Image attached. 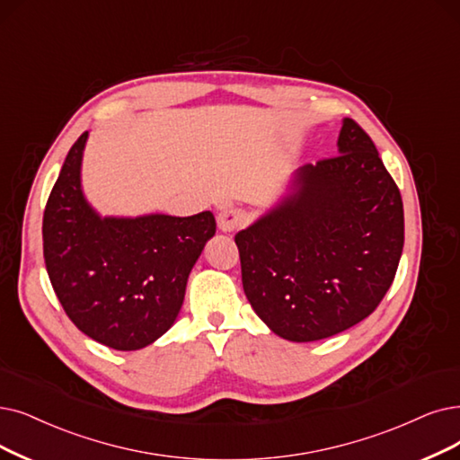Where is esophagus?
Masks as SVG:
<instances>
[{
    "instance_id": "esophagus-1",
    "label": "esophagus",
    "mask_w": 460,
    "mask_h": 460,
    "mask_svg": "<svg viewBox=\"0 0 460 460\" xmlns=\"http://www.w3.org/2000/svg\"><path fill=\"white\" fill-rule=\"evenodd\" d=\"M245 220H247L245 213L242 209H235V208H225L217 217L218 228L223 232H234L235 228L243 226Z\"/></svg>"
}]
</instances>
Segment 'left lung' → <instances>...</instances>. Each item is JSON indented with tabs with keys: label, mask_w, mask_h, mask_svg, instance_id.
I'll use <instances>...</instances> for the list:
<instances>
[{
	"label": "left lung",
	"mask_w": 460,
	"mask_h": 460,
	"mask_svg": "<svg viewBox=\"0 0 460 460\" xmlns=\"http://www.w3.org/2000/svg\"><path fill=\"white\" fill-rule=\"evenodd\" d=\"M235 245L245 296L273 334L317 341L368 317L403 247L402 196L370 136L343 119L338 156L294 172Z\"/></svg>",
	"instance_id": "1"
}]
</instances>
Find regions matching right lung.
I'll list each match as a JSON object with an SVG mask.
<instances>
[{"mask_svg": "<svg viewBox=\"0 0 460 460\" xmlns=\"http://www.w3.org/2000/svg\"><path fill=\"white\" fill-rule=\"evenodd\" d=\"M84 132L69 149L43 215L54 292L83 334L117 351L155 343L175 323L189 275L215 235L211 211L102 217L81 185Z\"/></svg>", "mask_w": 460, "mask_h": 460, "instance_id": "1", "label": "right lung"}]
</instances>
